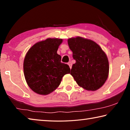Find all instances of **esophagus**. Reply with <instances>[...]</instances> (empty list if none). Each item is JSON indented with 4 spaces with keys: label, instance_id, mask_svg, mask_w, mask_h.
<instances>
[{
    "label": "esophagus",
    "instance_id": "1",
    "mask_svg": "<svg viewBox=\"0 0 130 130\" xmlns=\"http://www.w3.org/2000/svg\"><path fill=\"white\" fill-rule=\"evenodd\" d=\"M68 64L69 65L70 68V69H71V68H72V62H69L68 63Z\"/></svg>",
    "mask_w": 130,
    "mask_h": 130
}]
</instances>
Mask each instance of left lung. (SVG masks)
I'll use <instances>...</instances> for the list:
<instances>
[{"label": "left lung", "instance_id": "obj_1", "mask_svg": "<svg viewBox=\"0 0 130 130\" xmlns=\"http://www.w3.org/2000/svg\"><path fill=\"white\" fill-rule=\"evenodd\" d=\"M76 63L70 74L79 86L94 91L102 87L109 73L107 55L95 42L80 37L68 39Z\"/></svg>", "mask_w": 130, "mask_h": 130}]
</instances>
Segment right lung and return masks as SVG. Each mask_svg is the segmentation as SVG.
<instances>
[{
	"label": "right lung",
	"mask_w": 130,
	"mask_h": 130,
	"mask_svg": "<svg viewBox=\"0 0 130 130\" xmlns=\"http://www.w3.org/2000/svg\"><path fill=\"white\" fill-rule=\"evenodd\" d=\"M62 39L47 38L32 46L28 50L23 62L26 82L36 93L46 95L59 85L63 76L69 73V65L61 62L57 54Z\"/></svg>",
	"instance_id": "add662e5"
}]
</instances>
